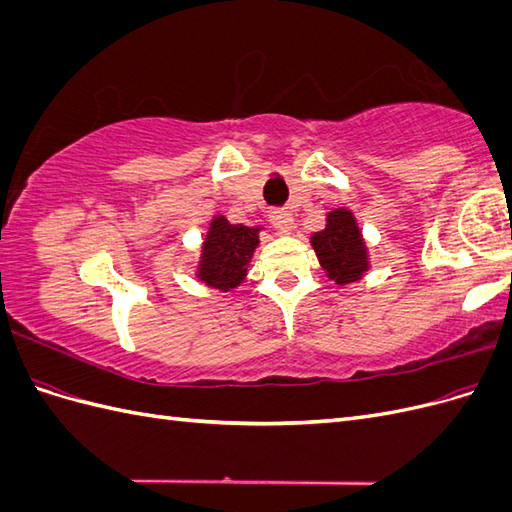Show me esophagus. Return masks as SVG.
<instances>
[{
    "instance_id": "obj_1",
    "label": "esophagus",
    "mask_w": 512,
    "mask_h": 512,
    "mask_svg": "<svg viewBox=\"0 0 512 512\" xmlns=\"http://www.w3.org/2000/svg\"><path fill=\"white\" fill-rule=\"evenodd\" d=\"M269 220H271L273 228H275L277 232H280V235H288V232H290L292 226H294L292 215H290L288 211H284V209H273L271 215H269Z\"/></svg>"
}]
</instances>
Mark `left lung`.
<instances>
[{
	"label": "left lung",
	"instance_id": "8db88e82",
	"mask_svg": "<svg viewBox=\"0 0 512 512\" xmlns=\"http://www.w3.org/2000/svg\"><path fill=\"white\" fill-rule=\"evenodd\" d=\"M312 245L322 269L337 284L361 280L369 267L361 230L348 209L331 211L327 215V228L314 232Z\"/></svg>",
	"mask_w": 512,
	"mask_h": 512
}]
</instances>
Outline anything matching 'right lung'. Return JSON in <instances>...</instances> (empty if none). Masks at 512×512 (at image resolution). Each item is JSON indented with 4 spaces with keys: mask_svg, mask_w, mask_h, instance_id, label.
<instances>
[{
    "mask_svg": "<svg viewBox=\"0 0 512 512\" xmlns=\"http://www.w3.org/2000/svg\"><path fill=\"white\" fill-rule=\"evenodd\" d=\"M258 232L260 228L230 224L224 215L213 218L203 243V256L196 273L198 280L224 292L237 288L247 273V262L260 243Z\"/></svg>",
    "mask_w": 512,
    "mask_h": 512,
    "instance_id": "1",
    "label": "right lung"
}]
</instances>
